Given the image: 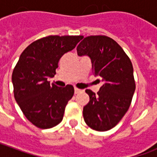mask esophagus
I'll return each instance as SVG.
<instances>
[{
  "instance_id": "1",
  "label": "esophagus",
  "mask_w": 157,
  "mask_h": 157,
  "mask_svg": "<svg viewBox=\"0 0 157 157\" xmlns=\"http://www.w3.org/2000/svg\"><path fill=\"white\" fill-rule=\"evenodd\" d=\"M83 92V90H81V89H78L75 87V94H78V93H81V92Z\"/></svg>"
}]
</instances>
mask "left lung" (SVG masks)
<instances>
[{
  "label": "left lung",
  "instance_id": "obj_1",
  "mask_svg": "<svg viewBox=\"0 0 157 157\" xmlns=\"http://www.w3.org/2000/svg\"><path fill=\"white\" fill-rule=\"evenodd\" d=\"M79 56L91 59L92 73L102 86L96 94L86 89L90 101L83 118L90 128L107 131L117 125L131 103L135 90L133 65L124 49L107 36H88L76 48Z\"/></svg>",
  "mask_w": 157,
  "mask_h": 157
}]
</instances>
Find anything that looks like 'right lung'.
Masks as SVG:
<instances>
[{
	"label": "right lung",
	"instance_id": "right-lung-1",
	"mask_svg": "<svg viewBox=\"0 0 157 157\" xmlns=\"http://www.w3.org/2000/svg\"><path fill=\"white\" fill-rule=\"evenodd\" d=\"M82 38L48 36L32 43L20 55L12 75L14 97L26 118L38 128H53L63 119L74 87H59L48 79L56 74L59 59Z\"/></svg>",
	"mask_w": 157,
	"mask_h": 157
}]
</instances>
